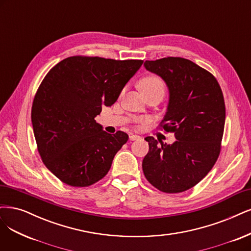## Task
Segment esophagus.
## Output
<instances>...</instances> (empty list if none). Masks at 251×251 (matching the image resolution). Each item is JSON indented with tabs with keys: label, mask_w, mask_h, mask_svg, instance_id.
Instances as JSON below:
<instances>
[{
	"label": "esophagus",
	"mask_w": 251,
	"mask_h": 251,
	"mask_svg": "<svg viewBox=\"0 0 251 251\" xmlns=\"http://www.w3.org/2000/svg\"><path fill=\"white\" fill-rule=\"evenodd\" d=\"M138 139H140V136L134 135V134H131V135H129V140H138Z\"/></svg>",
	"instance_id": "34e87169"
}]
</instances>
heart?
I'll list each match as a JSON object with an SVG mask.
<instances>
[{
    "label": "heart",
    "mask_w": 251,
    "mask_h": 251,
    "mask_svg": "<svg viewBox=\"0 0 251 251\" xmlns=\"http://www.w3.org/2000/svg\"><path fill=\"white\" fill-rule=\"evenodd\" d=\"M139 87L144 94L160 93L161 96H164L165 92V84L157 75H146L142 77L139 82Z\"/></svg>",
    "instance_id": "obj_1"
}]
</instances>
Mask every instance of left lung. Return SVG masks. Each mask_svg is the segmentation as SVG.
I'll return each mask as SVG.
<instances>
[{
    "label": "left lung",
    "instance_id": "1",
    "mask_svg": "<svg viewBox=\"0 0 251 251\" xmlns=\"http://www.w3.org/2000/svg\"><path fill=\"white\" fill-rule=\"evenodd\" d=\"M144 67L167 86L163 122L176 137L171 144L145 138L150 151L142 161L144 176L162 192H183L200 183L218 159L226 124L223 94L214 75L188 59L163 58L145 61Z\"/></svg>",
    "mask_w": 251,
    "mask_h": 251
}]
</instances>
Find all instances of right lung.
<instances>
[{
    "mask_svg": "<svg viewBox=\"0 0 251 251\" xmlns=\"http://www.w3.org/2000/svg\"><path fill=\"white\" fill-rule=\"evenodd\" d=\"M142 60L70 57L48 73L32 106V126L47 168L63 183L87 187L105 176L128 136L96 122L111 107Z\"/></svg>",
    "mask_w": 251,
    "mask_h": 251,
    "instance_id": "1",
    "label": "right lung"
}]
</instances>
